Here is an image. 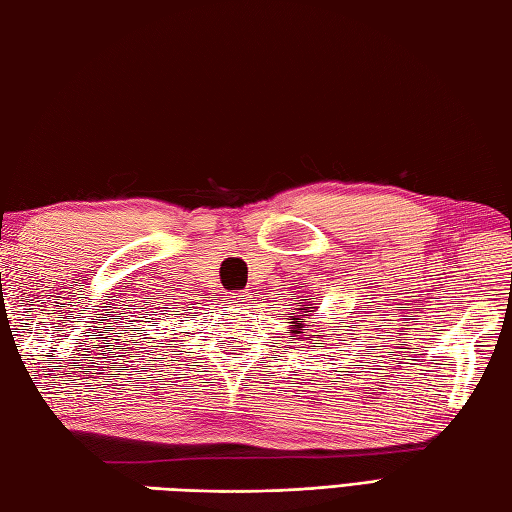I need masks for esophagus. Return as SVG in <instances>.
<instances>
[{
	"label": "esophagus",
	"instance_id": "obj_1",
	"mask_svg": "<svg viewBox=\"0 0 512 512\" xmlns=\"http://www.w3.org/2000/svg\"><path fill=\"white\" fill-rule=\"evenodd\" d=\"M246 301H248L246 292H231V297H228V303H231V306H246Z\"/></svg>",
	"mask_w": 512,
	"mask_h": 512
}]
</instances>
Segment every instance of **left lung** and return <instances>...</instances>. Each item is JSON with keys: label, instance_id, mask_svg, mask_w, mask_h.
I'll return each instance as SVG.
<instances>
[{"label": "left lung", "instance_id": "1", "mask_svg": "<svg viewBox=\"0 0 512 512\" xmlns=\"http://www.w3.org/2000/svg\"><path fill=\"white\" fill-rule=\"evenodd\" d=\"M297 312H292V317L288 319V323H290V334H295V336H303V339H306L308 343H312L314 339H321V334H306L303 332V328H306V321L308 319H312V317H319V303H314V301H310V299H301V306L299 308H295ZM312 347H317V345H312Z\"/></svg>", "mask_w": 512, "mask_h": 512}]
</instances>
